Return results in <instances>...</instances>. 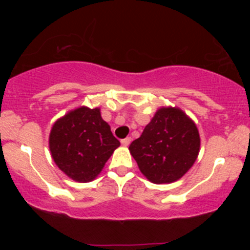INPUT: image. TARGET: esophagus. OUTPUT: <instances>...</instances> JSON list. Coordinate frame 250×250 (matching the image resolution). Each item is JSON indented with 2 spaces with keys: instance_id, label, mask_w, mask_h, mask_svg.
Listing matches in <instances>:
<instances>
[{
  "instance_id": "1",
  "label": "esophagus",
  "mask_w": 250,
  "mask_h": 250,
  "mask_svg": "<svg viewBox=\"0 0 250 250\" xmlns=\"http://www.w3.org/2000/svg\"><path fill=\"white\" fill-rule=\"evenodd\" d=\"M130 142H131V137H125V139L121 140L122 146H125V147H128V146L130 145Z\"/></svg>"
}]
</instances>
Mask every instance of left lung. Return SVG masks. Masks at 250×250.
I'll use <instances>...</instances> for the list:
<instances>
[{
    "label": "left lung",
    "mask_w": 250,
    "mask_h": 250,
    "mask_svg": "<svg viewBox=\"0 0 250 250\" xmlns=\"http://www.w3.org/2000/svg\"><path fill=\"white\" fill-rule=\"evenodd\" d=\"M129 150L150 182H175L196 161L200 151L199 130L181 109L160 108L141 136L130 143Z\"/></svg>",
    "instance_id": "1"
}]
</instances>
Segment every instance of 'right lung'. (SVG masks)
I'll return each mask as SVG.
<instances>
[{
  "label": "right lung",
  "mask_w": 250,
  "mask_h": 250,
  "mask_svg": "<svg viewBox=\"0 0 250 250\" xmlns=\"http://www.w3.org/2000/svg\"><path fill=\"white\" fill-rule=\"evenodd\" d=\"M120 146L99 108L80 107L54 123L49 149L54 162L77 182L93 181Z\"/></svg>",
  "instance_id": "obj_1"
}]
</instances>
